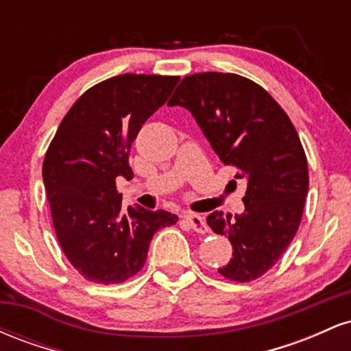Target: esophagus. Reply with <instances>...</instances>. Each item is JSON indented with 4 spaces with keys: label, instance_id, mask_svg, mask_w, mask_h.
I'll return each mask as SVG.
<instances>
[{
    "label": "esophagus",
    "instance_id": "34e87169",
    "mask_svg": "<svg viewBox=\"0 0 351 351\" xmlns=\"http://www.w3.org/2000/svg\"><path fill=\"white\" fill-rule=\"evenodd\" d=\"M184 219L188 221L189 226L193 228V231L201 232V234H203V232H208V224L203 216L196 215V213H186V215H184Z\"/></svg>",
    "mask_w": 351,
    "mask_h": 351
}]
</instances>
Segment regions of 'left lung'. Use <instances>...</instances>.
Segmentation results:
<instances>
[{
    "mask_svg": "<svg viewBox=\"0 0 351 351\" xmlns=\"http://www.w3.org/2000/svg\"><path fill=\"white\" fill-rule=\"evenodd\" d=\"M168 106L188 108L221 162L247 183L243 215L215 211L206 221L232 244L217 272L234 282L259 279L292 243L304 213L308 168L295 127L265 88L237 74L186 75Z\"/></svg>",
    "mask_w": 351,
    "mask_h": 351,
    "instance_id": "obj_1",
    "label": "left lung"
}]
</instances>
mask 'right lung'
Here are the masks:
<instances>
[{"instance_id":"right-lung-1","label":"right lung","mask_w":351,"mask_h":351,"mask_svg":"<svg viewBox=\"0 0 351 351\" xmlns=\"http://www.w3.org/2000/svg\"><path fill=\"white\" fill-rule=\"evenodd\" d=\"M176 75L122 74L84 92L60 122L43 180L60 249L84 279L120 284L142 271L153 234L178 216L123 209L117 176L132 180L130 148L170 97Z\"/></svg>"}]
</instances>
